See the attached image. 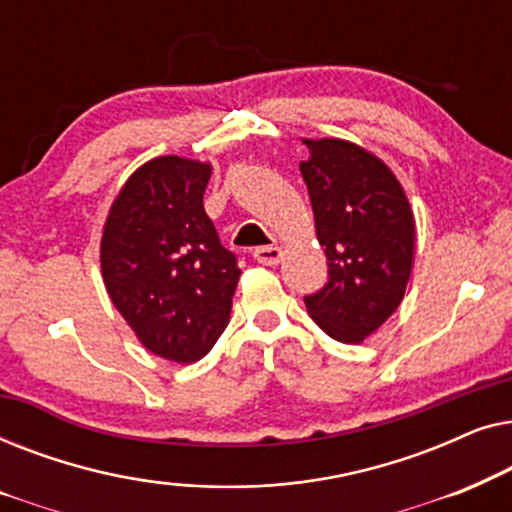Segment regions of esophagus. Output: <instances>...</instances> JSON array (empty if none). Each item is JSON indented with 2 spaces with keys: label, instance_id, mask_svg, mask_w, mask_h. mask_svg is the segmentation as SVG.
<instances>
[{
  "label": "esophagus",
  "instance_id": "esophagus-1",
  "mask_svg": "<svg viewBox=\"0 0 512 512\" xmlns=\"http://www.w3.org/2000/svg\"><path fill=\"white\" fill-rule=\"evenodd\" d=\"M282 256H284L282 247H275V244H270V247H258L254 251V258L263 265H277L282 261Z\"/></svg>",
  "mask_w": 512,
  "mask_h": 512
}]
</instances>
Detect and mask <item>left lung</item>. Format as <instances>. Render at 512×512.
Segmentation results:
<instances>
[{"label": "left lung", "mask_w": 512, "mask_h": 512, "mask_svg": "<svg viewBox=\"0 0 512 512\" xmlns=\"http://www.w3.org/2000/svg\"><path fill=\"white\" fill-rule=\"evenodd\" d=\"M300 163L310 193L328 282L305 298L307 312L333 340L359 345L405 296L415 261V216L389 165L347 139H303Z\"/></svg>", "instance_id": "8db88e82"}]
</instances>
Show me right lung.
I'll return each mask as SVG.
<instances>
[{
  "label": "right lung",
  "mask_w": 512,
  "mask_h": 512,
  "mask_svg": "<svg viewBox=\"0 0 512 512\" xmlns=\"http://www.w3.org/2000/svg\"><path fill=\"white\" fill-rule=\"evenodd\" d=\"M209 177V163L153 158L125 181L102 230L111 303L149 352L174 363L214 347L242 275L202 205Z\"/></svg>",
  "instance_id": "right-lung-1"
}]
</instances>
